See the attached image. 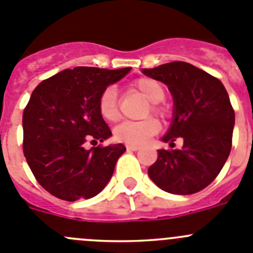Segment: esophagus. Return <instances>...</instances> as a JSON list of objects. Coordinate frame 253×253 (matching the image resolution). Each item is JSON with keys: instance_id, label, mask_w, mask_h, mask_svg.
Wrapping results in <instances>:
<instances>
[{"instance_id": "1", "label": "esophagus", "mask_w": 253, "mask_h": 253, "mask_svg": "<svg viewBox=\"0 0 253 253\" xmlns=\"http://www.w3.org/2000/svg\"><path fill=\"white\" fill-rule=\"evenodd\" d=\"M126 149L128 151H137L140 149V146H136V145H126Z\"/></svg>"}]
</instances>
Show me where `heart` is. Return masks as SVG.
I'll list each match as a JSON object with an SVG mask.
<instances>
[{"mask_svg": "<svg viewBox=\"0 0 253 253\" xmlns=\"http://www.w3.org/2000/svg\"><path fill=\"white\" fill-rule=\"evenodd\" d=\"M136 89L145 95L151 104V111L159 116L165 115V108L159 104L165 97V89L160 82L151 78H141L135 82ZM98 111L102 118L108 122H116L120 117L117 104V90L115 87H107L98 98ZM160 122L154 117L145 118L142 121L122 122L115 128V138L127 145H142L150 137L160 131Z\"/></svg>", "mask_w": 253, "mask_h": 253, "instance_id": "1", "label": "heart"}]
</instances>
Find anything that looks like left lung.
I'll list each match as a JSON object with an SVG mask.
<instances>
[{"mask_svg":"<svg viewBox=\"0 0 253 253\" xmlns=\"http://www.w3.org/2000/svg\"><path fill=\"white\" fill-rule=\"evenodd\" d=\"M142 73L166 84L174 99L171 126L163 141L171 147L176 138L184 141L181 149L158 150L149 176L171 194L200 192L217 177L231 152L234 111L228 93L219 79L185 61Z\"/></svg>","mask_w":253,"mask_h":253,"instance_id":"obj_1","label":"left lung"}]
</instances>
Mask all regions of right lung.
I'll return each instance as SVG.
<instances>
[{
  "mask_svg": "<svg viewBox=\"0 0 253 253\" xmlns=\"http://www.w3.org/2000/svg\"><path fill=\"white\" fill-rule=\"evenodd\" d=\"M131 68L77 67L45 79L34 89L22 115L24 155L38 183L67 202L89 199L103 190L122 143L84 149L112 136L98 111V98Z\"/></svg>",
  "mask_w": 253,
  "mask_h": 253,
  "instance_id": "right-lung-1",
  "label": "right lung"
}]
</instances>
